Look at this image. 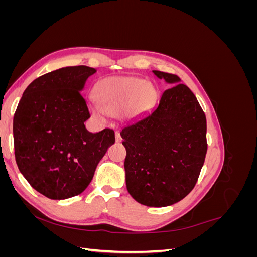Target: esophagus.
I'll use <instances>...</instances> for the list:
<instances>
[{
  "label": "esophagus",
  "instance_id": "esophagus-1",
  "mask_svg": "<svg viewBox=\"0 0 257 257\" xmlns=\"http://www.w3.org/2000/svg\"><path fill=\"white\" fill-rule=\"evenodd\" d=\"M114 138H115V143H121L122 142V138L119 132H115L114 133Z\"/></svg>",
  "mask_w": 257,
  "mask_h": 257
}]
</instances>
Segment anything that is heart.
<instances>
[{
	"label": "heart",
	"instance_id": "obj_1",
	"mask_svg": "<svg viewBox=\"0 0 257 257\" xmlns=\"http://www.w3.org/2000/svg\"><path fill=\"white\" fill-rule=\"evenodd\" d=\"M96 99L88 108L94 118L105 120L108 114H120L124 119H135L149 111L157 97L151 84L136 77H108L95 89Z\"/></svg>",
	"mask_w": 257,
	"mask_h": 257
}]
</instances>
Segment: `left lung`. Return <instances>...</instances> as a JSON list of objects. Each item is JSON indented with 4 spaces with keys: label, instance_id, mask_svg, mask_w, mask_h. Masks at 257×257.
Here are the masks:
<instances>
[{
    "label": "left lung",
    "instance_id": "obj_1",
    "mask_svg": "<svg viewBox=\"0 0 257 257\" xmlns=\"http://www.w3.org/2000/svg\"><path fill=\"white\" fill-rule=\"evenodd\" d=\"M152 73L168 89L154 109L120 135L130 195L148 207H166L195 186L207 152V122L196 96L178 76Z\"/></svg>",
    "mask_w": 257,
    "mask_h": 257
}]
</instances>
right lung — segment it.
Listing matches in <instances>:
<instances>
[{"instance_id":"obj_1","label":"right lung","mask_w":257,"mask_h":257,"mask_svg":"<svg viewBox=\"0 0 257 257\" xmlns=\"http://www.w3.org/2000/svg\"><path fill=\"white\" fill-rule=\"evenodd\" d=\"M96 69L62 67L31 82L14 115L15 158L22 176L50 199H66L90 184L98 162L114 144V132L91 133L81 95Z\"/></svg>"}]
</instances>
